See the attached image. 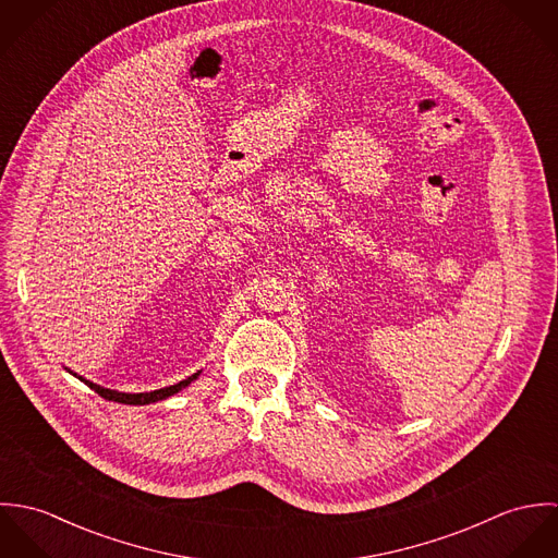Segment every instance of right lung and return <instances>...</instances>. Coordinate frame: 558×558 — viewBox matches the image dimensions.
<instances>
[{"label":"right lung","mask_w":558,"mask_h":558,"mask_svg":"<svg viewBox=\"0 0 558 558\" xmlns=\"http://www.w3.org/2000/svg\"><path fill=\"white\" fill-rule=\"evenodd\" d=\"M71 372V369H69ZM73 374V372H71ZM73 376H77V374H73ZM199 376V372L197 374H193V376H189L186 380H180L178 385H171V387H165V389H159V391H150V393H120V391H113V389H105V387H100V385H94V383H89V380H85V378H80L81 383H85L92 391H96L100 398L109 399V401H118V403H131V405H146V403H155V401H160V399H167L169 396H173V393H178V391H182L184 387H189L195 378Z\"/></svg>","instance_id":"obj_1"}]
</instances>
